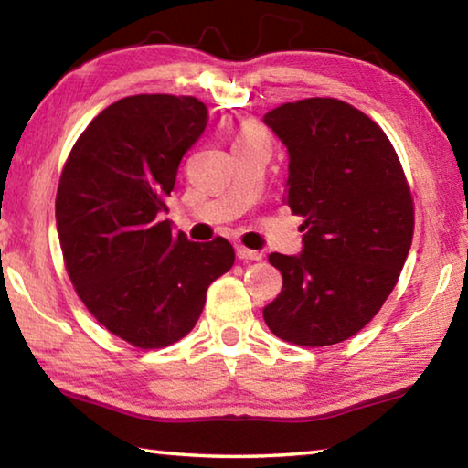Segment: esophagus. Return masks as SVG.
<instances>
[{
	"instance_id": "1",
	"label": "esophagus",
	"mask_w": 468,
	"mask_h": 468,
	"mask_svg": "<svg viewBox=\"0 0 468 468\" xmlns=\"http://www.w3.org/2000/svg\"><path fill=\"white\" fill-rule=\"evenodd\" d=\"M235 251H237V258H239V260H253V262H258V260H262V253L243 248V245H237Z\"/></svg>"
}]
</instances>
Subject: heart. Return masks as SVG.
Returning <instances> with one entry per match:
<instances>
[{
  "instance_id": "1",
  "label": "heart",
  "mask_w": 468,
  "mask_h": 468,
  "mask_svg": "<svg viewBox=\"0 0 468 468\" xmlns=\"http://www.w3.org/2000/svg\"><path fill=\"white\" fill-rule=\"evenodd\" d=\"M258 142H266L264 132L258 128L256 123H241L239 130L235 133L233 146H243V144H258Z\"/></svg>"
}]
</instances>
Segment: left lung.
I'll list each match as a JSON object with an SVG mask.
<instances>
[{
    "label": "left lung",
    "instance_id": "8db88e82",
    "mask_svg": "<svg viewBox=\"0 0 468 468\" xmlns=\"http://www.w3.org/2000/svg\"><path fill=\"white\" fill-rule=\"evenodd\" d=\"M264 123L289 153L284 204L305 218L299 256H268L282 291L264 322L292 345L343 343L379 312L409 256L405 171L382 128L345 101L284 102Z\"/></svg>",
    "mask_w": 468,
    "mask_h": 468
}]
</instances>
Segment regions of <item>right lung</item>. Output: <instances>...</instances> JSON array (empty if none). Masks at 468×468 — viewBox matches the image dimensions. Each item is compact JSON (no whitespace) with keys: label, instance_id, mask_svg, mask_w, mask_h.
I'll return each instance as SVG.
<instances>
[{"label":"right lung","instance_id":"add662e5","mask_svg":"<svg viewBox=\"0 0 468 468\" xmlns=\"http://www.w3.org/2000/svg\"><path fill=\"white\" fill-rule=\"evenodd\" d=\"M206 123L194 97L133 94L102 109L63 165L55 220L69 281L99 324L138 348L184 338L235 262L223 237L189 241L161 218Z\"/></svg>","mask_w":468,"mask_h":468}]
</instances>
